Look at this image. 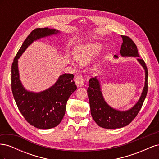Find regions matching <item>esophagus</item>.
<instances>
[{
    "mask_svg": "<svg viewBox=\"0 0 159 159\" xmlns=\"http://www.w3.org/2000/svg\"><path fill=\"white\" fill-rule=\"evenodd\" d=\"M75 83L77 85V87L80 88L81 86L84 85V78L82 76H78L76 77V78L75 79Z\"/></svg>",
    "mask_w": 159,
    "mask_h": 159,
    "instance_id": "obj_1",
    "label": "esophagus"
}]
</instances>
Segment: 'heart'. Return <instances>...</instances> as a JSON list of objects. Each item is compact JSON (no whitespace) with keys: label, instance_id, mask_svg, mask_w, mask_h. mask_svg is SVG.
<instances>
[{"label":"heart","instance_id":"1","mask_svg":"<svg viewBox=\"0 0 159 159\" xmlns=\"http://www.w3.org/2000/svg\"><path fill=\"white\" fill-rule=\"evenodd\" d=\"M102 49V46L99 43H87L79 45L74 49L75 60L80 65H86L99 54ZM70 63L75 67L77 66L74 61H70Z\"/></svg>","mask_w":159,"mask_h":159}]
</instances>
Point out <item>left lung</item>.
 <instances>
[{
  "label": "left lung",
  "instance_id": "1",
  "mask_svg": "<svg viewBox=\"0 0 159 159\" xmlns=\"http://www.w3.org/2000/svg\"><path fill=\"white\" fill-rule=\"evenodd\" d=\"M123 43L120 54L123 57H138L137 61L145 71V81L142 93L137 103L127 111H119L110 107L105 102L102 91L99 81L97 77L89 80L88 94L90 105L91 114L95 123L101 127L108 129L121 128L127 126L136 117L141 109L148 91V70L145 61L139 55L137 46L127 36H122ZM115 57H117L115 55Z\"/></svg>",
  "mask_w": 159,
  "mask_h": 159
}]
</instances>
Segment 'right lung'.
Listing matches in <instances>:
<instances>
[{"mask_svg": "<svg viewBox=\"0 0 159 159\" xmlns=\"http://www.w3.org/2000/svg\"><path fill=\"white\" fill-rule=\"evenodd\" d=\"M58 33L59 30L48 28L33 30L24 41L12 64L11 88L18 108L28 123L40 129L55 127L64 118L67 102L77 89L74 75L62 74L52 87L41 92H32L26 90L21 83L18 59L34 41Z\"/></svg>", "mask_w": 159, "mask_h": 159, "instance_id": "1", "label": "right lung"}]
</instances>
